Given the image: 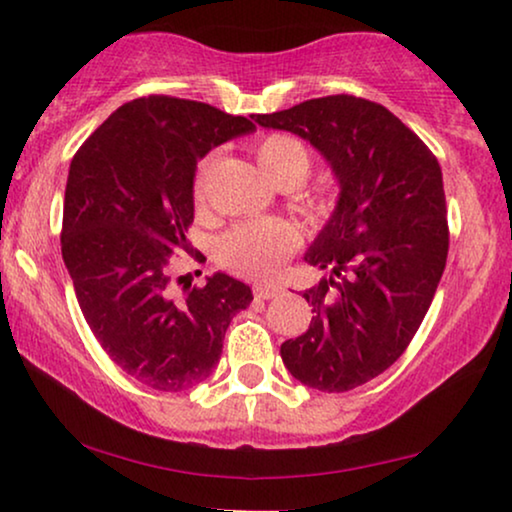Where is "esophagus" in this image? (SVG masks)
<instances>
[{
	"instance_id": "1",
	"label": "esophagus",
	"mask_w": 512,
	"mask_h": 512,
	"mask_svg": "<svg viewBox=\"0 0 512 512\" xmlns=\"http://www.w3.org/2000/svg\"><path fill=\"white\" fill-rule=\"evenodd\" d=\"M279 293H282V289H279V286H275V284H258L256 289H254V296H256L258 300L277 298Z\"/></svg>"
}]
</instances>
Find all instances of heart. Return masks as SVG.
Wrapping results in <instances>:
<instances>
[{"instance_id":"1","label":"heart","mask_w":512,"mask_h":512,"mask_svg":"<svg viewBox=\"0 0 512 512\" xmlns=\"http://www.w3.org/2000/svg\"><path fill=\"white\" fill-rule=\"evenodd\" d=\"M256 160L265 177L275 184H300L310 172V153L291 135H268L256 144ZM202 167L195 179V195L202 193ZM298 233L291 223L279 219H254L237 223L216 244L219 261L237 275L251 279L272 277L284 258L296 249Z\"/></svg>"}]
</instances>
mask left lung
<instances>
[{"label": "left lung", "mask_w": 512, "mask_h": 512, "mask_svg": "<svg viewBox=\"0 0 512 512\" xmlns=\"http://www.w3.org/2000/svg\"><path fill=\"white\" fill-rule=\"evenodd\" d=\"M251 118L310 142L340 186L305 254L326 270L303 293L314 317L279 349L284 366L328 394L361 387L405 352L436 296L450 247L443 172L408 125L354 95Z\"/></svg>", "instance_id": "8db88e82"}]
</instances>
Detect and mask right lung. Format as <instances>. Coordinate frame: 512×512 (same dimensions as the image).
<instances>
[{
	"label": "right lung",
	"instance_id": "1",
	"mask_svg": "<svg viewBox=\"0 0 512 512\" xmlns=\"http://www.w3.org/2000/svg\"><path fill=\"white\" fill-rule=\"evenodd\" d=\"M254 130L205 102L149 95L118 107L69 165L60 242L76 300L109 359L146 387L207 380L254 300L226 272L181 298L170 279L172 254L188 251L198 160Z\"/></svg>",
	"mask_w": 512,
	"mask_h": 512
}]
</instances>
